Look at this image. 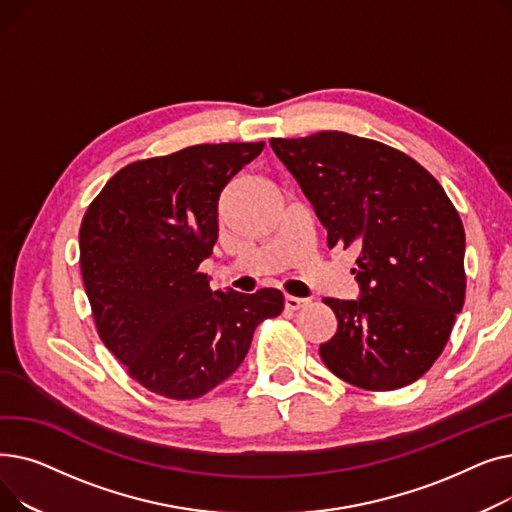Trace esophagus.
Returning <instances> with one entry per match:
<instances>
[{"label": "esophagus", "instance_id": "esophagus-1", "mask_svg": "<svg viewBox=\"0 0 512 512\" xmlns=\"http://www.w3.org/2000/svg\"><path fill=\"white\" fill-rule=\"evenodd\" d=\"M305 305H307V299L290 297V294H286V297H284V307H286L288 311H297V309H301V307H305Z\"/></svg>", "mask_w": 512, "mask_h": 512}]
</instances>
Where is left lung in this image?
Returning <instances> with one entry per match:
<instances>
[{"label":"left lung","instance_id":"obj_1","mask_svg":"<svg viewBox=\"0 0 512 512\" xmlns=\"http://www.w3.org/2000/svg\"><path fill=\"white\" fill-rule=\"evenodd\" d=\"M328 230L359 251V297L324 299L338 330L319 357L365 390L409 386L444 351L465 303V230L440 182L384 143L324 130L272 139Z\"/></svg>","mask_w":512,"mask_h":512}]
</instances>
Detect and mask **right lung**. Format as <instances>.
<instances>
[{
	"instance_id": "right-lung-1",
	"label": "right lung",
	"mask_w": 512,
	"mask_h": 512,
	"mask_svg": "<svg viewBox=\"0 0 512 512\" xmlns=\"http://www.w3.org/2000/svg\"><path fill=\"white\" fill-rule=\"evenodd\" d=\"M265 143L195 145L122 168L80 224V272L103 344L147 390L207 394L245 361L276 288L211 290L199 265L218 240L226 184Z\"/></svg>"
}]
</instances>
